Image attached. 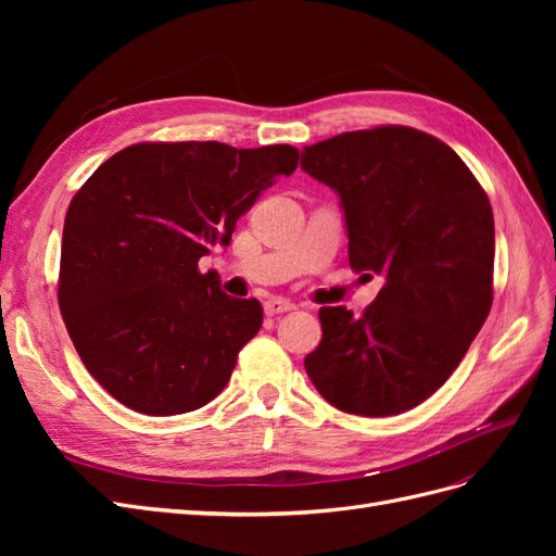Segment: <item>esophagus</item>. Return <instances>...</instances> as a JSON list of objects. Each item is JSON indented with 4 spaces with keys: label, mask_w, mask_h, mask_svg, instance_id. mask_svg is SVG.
<instances>
[{
    "label": "esophagus",
    "mask_w": 556,
    "mask_h": 556,
    "mask_svg": "<svg viewBox=\"0 0 556 556\" xmlns=\"http://www.w3.org/2000/svg\"><path fill=\"white\" fill-rule=\"evenodd\" d=\"M294 308H296V306L290 304L288 299H268V301H264V313H266V315L290 313V311H294Z\"/></svg>",
    "instance_id": "1"
}]
</instances>
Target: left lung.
Wrapping results in <instances>:
<instances>
[{"mask_svg": "<svg viewBox=\"0 0 556 556\" xmlns=\"http://www.w3.org/2000/svg\"><path fill=\"white\" fill-rule=\"evenodd\" d=\"M301 169L339 192L350 266L384 276L362 317L319 308L306 374L343 413H406L452 376L490 315V199L447 143L403 125L306 146Z\"/></svg>", "mask_w": 556, "mask_h": 556, "instance_id": "1", "label": "left lung"}]
</instances>
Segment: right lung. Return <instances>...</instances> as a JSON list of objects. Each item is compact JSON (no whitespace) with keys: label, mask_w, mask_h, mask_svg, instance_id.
<instances>
[{"label":"right lung","mask_w":556,"mask_h":556,"mask_svg":"<svg viewBox=\"0 0 556 556\" xmlns=\"http://www.w3.org/2000/svg\"><path fill=\"white\" fill-rule=\"evenodd\" d=\"M299 164L292 146L134 143L83 182L64 217L58 301L78 357L123 406L180 415L225 390L262 327L257 299H233L211 245Z\"/></svg>","instance_id":"add662e5"}]
</instances>
